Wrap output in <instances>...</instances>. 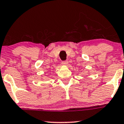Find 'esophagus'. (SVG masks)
I'll return each mask as SVG.
<instances>
[{"instance_id": "obj_1", "label": "esophagus", "mask_w": 124, "mask_h": 124, "mask_svg": "<svg viewBox=\"0 0 124 124\" xmlns=\"http://www.w3.org/2000/svg\"><path fill=\"white\" fill-rule=\"evenodd\" d=\"M62 65H67L68 63V61H64L62 62Z\"/></svg>"}]
</instances>
